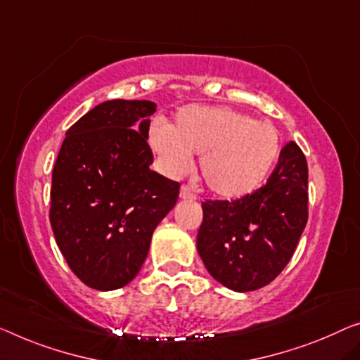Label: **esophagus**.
Instances as JSON below:
<instances>
[{"label":"esophagus","mask_w":360,"mask_h":360,"mask_svg":"<svg viewBox=\"0 0 360 360\" xmlns=\"http://www.w3.org/2000/svg\"><path fill=\"white\" fill-rule=\"evenodd\" d=\"M179 197L182 198V200H194L195 194L189 186H182L181 191H179Z\"/></svg>","instance_id":"34e87169"}]
</instances>
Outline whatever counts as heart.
<instances>
[{"label": "heart", "instance_id": "1", "mask_svg": "<svg viewBox=\"0 0 360 360\" xmlns=\"http://www.w3.org/2000/svg\"><path fill=\"white\" fill-rule=\"evenodd\" d=\"M148 143L165 173L173 178L186 174L192 166V155H200L203 181L223 198L254 192L281 152L280 134L270 122L212 105L182 106L171 126H152Z\"/></svg>", "mask_w": 360, "mask_h": 360}]
</instances>
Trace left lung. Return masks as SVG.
Segmentation results:
<instances>
[{"instance_id":"1","label":"left lung","mask_w":360,"mask_h":360,"mask_svg":"<svg viewBox=\"0 0 360 360\" xmlns=\"http://www.w3.org/2000/svg\"><path fill=\"white\" fill-rule=\"evenodd\" d=\"M307 160L289 142L260 189L238 200L202 203L197 250L214 280L248 292L280 275L307 224Z\"/></svg>"}]
</instances>
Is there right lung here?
Returning <instances> with one entry per match:
<instances>
[{
	"instance_id": "1",
	"label": "right lung",
	"mask_w": 360,
	"mask_h": 360,
	"mask_svg": "<svg viewBox=\"0 0 360 360\" xmlns=\"http://www.w3.org/2000/svg\"><path fill=\"white\" fill-rule=\"evenodd\" d=\"M148 100H108L68 129L51 181L50 223L80 281L96 291L131 283L179 182L150 169Z\"/></svg>"
}]
</instances>
